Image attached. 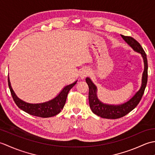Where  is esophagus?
Here are the masks:
<instances>
[{
	"label": "esophagus",
	"mask_w": 155,
	"mask_h": 155,
	"mask_svg": "<svg viewBox=\"0 0 155 155\" xmlns=\"http://www.w3.org/2000/svg\"><path fill=\"white\" fill-rule=\"evenodd\" d=\"M89 74V71L88 69H83V71L81 72V77L82 78H84Z\"/></svg>",
	"instance_id": "esophagus-1"
}]
</instances>
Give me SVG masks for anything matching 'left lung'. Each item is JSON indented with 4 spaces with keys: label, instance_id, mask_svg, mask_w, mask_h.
Listing matches in <instances>:
<instances>
[{
    "label": "left lung",
    "instance_id": "left-lung-1",
    "mask_svg": "<svg viewBox=\"0 0 155 155\" xmlns=\"http://www.w3.org/2000/svg\"><path fill=\"white\" fill-rule=\"evenodd\" d=\"M121 37L134 51L140 53L143 58L144 62V70L143 74V83L140 89L137 92L136 94L130 100L127 102V103L117 105V106L107 105L102 103L98 99L97 97L96 87L93 83V82L91 81L90 78H86V82L88 85V88H89L88 101H89V105L91 110L93 111V113L98 115V117L108 118V119H117V118H121L128 113H129L130 111H132L137 106L140 101L141 98H142L147 83L148 63L145 52H144L143 48L139 44V42L137 41L134 38L130 37V36L124 35H121Z\"/></svg>",
    "mask_w": 155,
    "mask_h": 155
}]
</instances>
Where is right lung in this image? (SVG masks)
<instances>
[{
    "label": "right lung",
    "instance_id": "add662e5",
    "mask_svg": "<svg viewBox=\"0 0 155 155\" xmlns=\"http://www.w3.org/2000/svg\"><path fill=\"white\" fill-rule=\"evenodd\" d=\"M77 82V81H76L74 83L65 87L61 92L60 94L57 97H55L54 99L43 103L30 104L20 100L16 96L14 91L11 88L9 77H8V83L10 91H11L13 100H14L16 104L17 105V107L28 114L41 118L54 117L60 113L64 106L69 91L74 86Z\"/></svg>",
    "mask_w": 155,
    "mask_h": 155
}]
</instances>
